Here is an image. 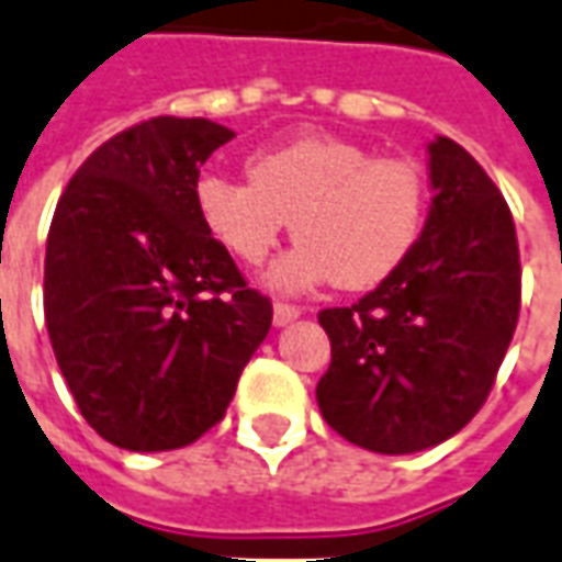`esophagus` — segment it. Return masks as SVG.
Here are the masks:
<instances>
[{"instance_id": "obj_1", "label": "esophagus", "mask_w": 562, "mask_h": 562, "mask_svg": "<svg viewBox=\"0 0 562 562\" xmlns=\"http://www.w3.org/2000/svg\"><path fill=\"white\" fill-rule=\"evenodd\" d=\"M301 316V307H294V304H285V301H277L273 304V322L277 325H289Z\"/></svg>"}]
</instances>
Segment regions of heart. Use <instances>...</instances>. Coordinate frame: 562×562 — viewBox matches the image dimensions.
<instances>
[{"instance_id":"b5f03b06","label":"heart","mask_w":562,"mask_h":562,"mask_svg":"<svg viewBox=\"0 0 562 562\" xmlns=\"http://www.w3.org/2000/svg\"><path fill=\"white\" fill-rule=\"evenodd\" d=\"M249 182L206 172L194 210L213 243L258 268L292 222L297 246L273 270L280 289L331 280L371 289L411 255L429 206L414 158L374 155L340 136H297L246 160Z\"/></svg>"}]
</instances>
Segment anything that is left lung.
<instances>
[{"label": "left lung", "instance_id": "1", "mask_svg": "<svg viewBox=\"0 0 562 562\" xmlns=\"http://www.w3.org/2000/svg\"><path fill=\"white\" fill-rule=\"evenodd\" d=\"M429 218L411 255L319 325L331 364L316 386L325 423L374 453L447 441L484 407L520 313V249L508 203L447 136L429 145Z\"/></svg>", "mask_w": 562, "mask_h": 562}]
</instances>
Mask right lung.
I'll list each match as a JSON object with an SVG mask.
<instances>
[{"instance_id": "add662e5", "label": "right lung", "mask_w": 562, "mask_h": 562, "mask_svg": "<svg viewBox=\"0 0 562 562\" xmlns=\"http://www.w3.org/2000/svg\"><path fill=\"white\" fill-rule=\"evenodd\" d=\"M231 139L206 117H148L105 139L57 200L45 322L81 417L109 445H194L270 331V297L194 210L200 167Z\"/></svg>"}]
</instances>
